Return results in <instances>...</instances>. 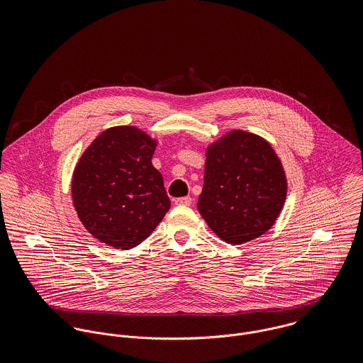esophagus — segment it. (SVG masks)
Returning <instances> with one entry per match:
<instances>
[{"label":"esophagus","instance_id":"1","mask_svg":"<svg viewBox=\"0 0 363 363\" xmlns=\"http://www.w3.org/2000/svg\"><path fill=\"white\" fill-rule=\"evenodd\" d=\"M174 203L177 206H191L193 200H191V197H180V199H176Z\"/></svg>","mask_w":363,"mask_h":363}]
</instances>
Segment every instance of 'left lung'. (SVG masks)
<instances>
[{
  "mask_svg": "<svg viewBox=\"0 0 363 363\" xmlns=\"http://www.w3.org/2000/svg\"><path fill=\"white\" fill-rule=\"evenodd\" d=\"M285 199L284 167L264 138L236 130L208 147L197 208L222 240L240 245L264 235Z\"/></svg>",
  "mask_w": 363,
  "mask_h": 363,
  "instance_id": "1",
  "label": "left lung"
}]
</instances>
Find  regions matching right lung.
Here are the masks:
<instances>
[{
    "instance_id": "add662e5",
    "label": "right lung",
    "mask_w": 363,
    "mask_h": 363,
    "mask_svg": "<svg viewBox=\"0 0 363 363\" xmlns=\"http://www.w3.org/2000/svg\"><path fill=\"white\" fill-rule=\"evenodd\" d=\"M156 141L137 127L104 131L81 156L72 201L86 230L111 247L143 243L170 208L162 174L152 166Z\"/></svg>"
}]
</instances>
